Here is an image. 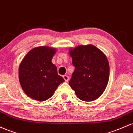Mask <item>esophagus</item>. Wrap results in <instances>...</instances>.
<instances>
[{
    "instance_id": "obj_1",
    "label": "esophagus",
    "mask_w": 133,
    "mask_h": 133,
    "mask_svg": "<svg viewBox=\"0 0 133 133\" xmlns=\"http://www.w3.org/2000/svg\"><path fill=\"white\" fill-rule=\"evenodd\" d=\"M63 78L64 80H65V82H68V80H69V77H68V75H63Z\"/></svg>"
}]
</instances>
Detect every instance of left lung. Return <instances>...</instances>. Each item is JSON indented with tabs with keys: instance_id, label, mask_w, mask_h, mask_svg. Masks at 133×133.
Returning <instances> with one entry per match:
<instances>
[{
	"instance_id": "1",
	"label": "left lung",
	"mask_w": 133,
	"mask_h": 133,
	"mask_svg": "<svg viewBox=\"0 0 133 133\" xmlns=\"http://www.w3.org/2000/svg\"><path fill=\"white\" fill-rule=\"evenodd\" d=\"M75 66L69 85L79 99L90 102L102 94L109 78V64L105 54L92 44L71 49Z\"/></svg>"
}]
</instances>
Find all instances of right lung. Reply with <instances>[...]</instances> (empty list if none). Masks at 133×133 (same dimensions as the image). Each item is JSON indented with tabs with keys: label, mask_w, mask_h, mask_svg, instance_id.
Returning <instances> with one entry per match:
<instances>
[{
	"label": "right lung",
	"mask_w": 133,
	"mask_h": 133,
	"mask_svg": "<svg viewBox=\"0 0 133 133\" xmlns=\"http://www.w3.org/2000/svg\"><path fill=\"white\" fill-rule=\"evenodd\" d=\"M56 49L39 46L29 51L19 68L20 84L26 94L38 101L50 99L60 83L65 82L52 63Z\"/></svg>",
	"instance_id": "right-lung-1"
}]
</instances>
